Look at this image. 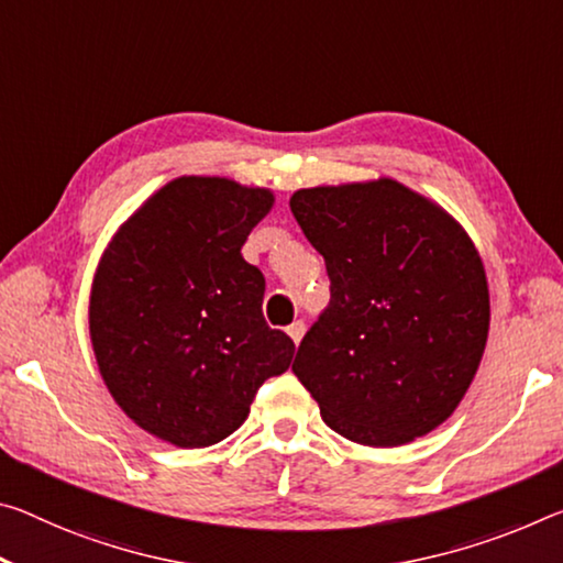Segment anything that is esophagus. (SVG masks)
<instances>
[{"label": "esophagus", "mask_w": 563, "mask_h": 563, "mask_svg": "<svg viewBox=\"0 0 563 563\" xmlns=\"http://www.w3.org/2000/svg\"><path fill=\"white\" fill-rule=\"evenodd\" d=\"M288 335L292 338V343H300L302 341V335H306V323H302V320H296V323H290L288 325Z\"/></svg>", "instance_id": "1"}]
</instances>
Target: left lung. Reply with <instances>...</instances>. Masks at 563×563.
Returning a JSON list of instances; mask_svg holds the SVG:
<instances>
[{
	"mask_svg": "<svg viewBox=\"0 0 563 563\" xmlns=\"http://www.w3.org/2000/svg\"><path fill=\"white\" fill-rule=\"evenodd\" d=\"M290 210L330 278V306L292 373L347 441L394 449L431 433L486 351L490 302L474 240L394 177L306 187Z\"/></svg>",
	"mask_w": 563,
	"mask_h": 563,
	"instance_id": "8db88e82",
	"label": "left lung"
}]
</instances>
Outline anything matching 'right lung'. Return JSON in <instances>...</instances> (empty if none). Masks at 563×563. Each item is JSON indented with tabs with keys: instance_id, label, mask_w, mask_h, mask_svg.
Instances as JSON below:
<instances>
[{
	"instance_id": "right-lung-1",
	"label": "right lung",
	"mask_w": 563,
	"mask_h": 563,
	"mask_svg": "<svg viewBox=\"0 0 563 563\" xmlns=\"http://www.w3.org/2000/svg\"><path fill=\"white\" fill-rule=\"evenodd\" d=\"M267 187L183 175L104 247L89 292L100 376L124 416L177 449L220 443L296 345L263 318L265 278L245 245L273 210Z\"/></svg>"
}]
</instances>
